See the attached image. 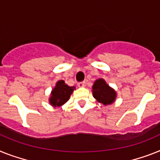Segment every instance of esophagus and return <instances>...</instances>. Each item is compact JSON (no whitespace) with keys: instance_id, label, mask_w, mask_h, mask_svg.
Instances as JSON below:
<instances>
[{"instance_id":"esophagus-1","label":"esophagus","mask_w":160,"mask_h":160,"mask_svg":"<svg viewBox=\"0 0 160 160\" xmlns=\"http://www.w3.org/2000/svg\"><path fill=\"white\" fill-rule=\"evenodd\" d=\"M78 86L79 88H84V87H85V82H78Z\"/></svg>"}]
</instances>
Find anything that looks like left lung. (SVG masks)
<instances>
[{"instance_id":"left-lung-1","label":"left lung","mask_w":160,"mask_h":160,"mask_svg":"<svg viewBox=\"0 0 160 160\" xmlns=\"http://www.w3.org/2000/svg\"><path fill=\"white\" fill-rule=\"evenodd\" d=\"M92 95L96 101L104 105H111L115 101L117 97V93L114 89L109 87L103 78H99L95 81L92 86Z\"/></svg>"}]
</instances>
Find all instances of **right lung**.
Listing matches in <instances>:
<instances>
[{
  "instance_id": "add662e5",
  "label": "right lung",
  "mask_w": 160,
  "mask_h": 160,
  "mask_svg": "<svg viewBox=\"0 0 160 160\" xmlns=\"http://www.w3.org/2000/svg\"><path fill=\"white\" fill-rule=\"evenodd\" d=\"M74 90H76L75 87H69L64 80H59L51 91L49 102L54 107L61 106L69 100Z\"/></svg>"
}]
</instances>
